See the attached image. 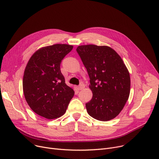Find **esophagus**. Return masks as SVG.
Masks as SVG:
<instances>
[{
  "label": "esophagus",
  "instance_id": "1",
  "mask_svg": "<svg viewBox=\"0 0 159 159\" xmlns=\"http://www.w3.org/2000/svg\"><path fill=\"white\" fill-rule=\"evenodd\" d=\"M84 87H85V85L84 84V83H81L80 84V85L78 86V90H83V89H84Z\"/></svg>",
  "mask_w": 159,
  "mask_h": 159
}]
</instances>
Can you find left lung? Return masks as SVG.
<instances>
[{
  "mask_svg": "<svg viewBox=\"0 0 159 159\" xmlns=\"http://www.w3.org/2000/svg\"><path fill=\"white\" fill-rule=\"evenodd\" d=\"M76 51L90 79L93 96L86 104L89 115L104 121L115 118L130 94V75L124 61L107 46L81 45Z\"/></svg>",
  "mask_w": 159,
  "mask_h": 159,
  "instance_id": "8db88e82",
  "label": "left lung"
}]
</instances>
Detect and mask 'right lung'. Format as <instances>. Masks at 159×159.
I'll return each mask as SVG.
<instances>
[{"label":"right lung","instance_id":"1","mask_svg":"<svg viewBox=\"0 0 159 159\" xmlns=\"http://www.w3.org/2000/svg\"><path fill=\"white\" fill-rule=\"evenodd\" d=\"M73 48L72 45L56 44L36 51L24 71L23 90L32 111L51 120L62 116L75 91L66 84L60 71L63 58Z\"/></svg>","mask_w":159,"mask_h":159}]
</instances>
